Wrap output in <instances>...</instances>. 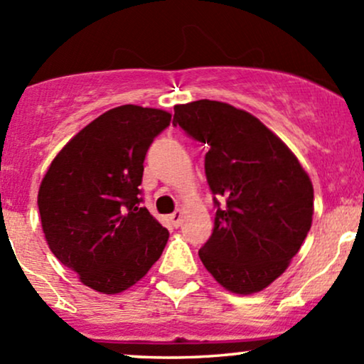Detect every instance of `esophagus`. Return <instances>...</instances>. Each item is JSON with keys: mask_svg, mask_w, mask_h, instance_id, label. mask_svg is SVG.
<instances>
[{"mask_svg": "<svg viewBox=\"0 0 364 364\" xmlns=\"http://www.w3.org/2000/svg\"><path fill=\"white\" fill-rule=\"evenodd\" d=\"M181 220H183V212L181 210H174L173 214L169 215V223L174 225V228H178L179 224H181Z\"/></svg>", "mask_w": 364, "mask_h": 364, "instance_id": "1", "label": "esophagus"}]
</instances>
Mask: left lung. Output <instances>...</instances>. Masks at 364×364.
<instances>
[{"label": "left lung", "mask_w": 364, "mask_h": 364, "mask_svg": "<svg viewBox=\"0 0 364 364\" xmlns=\"http://www.w3.org/2000/svg\"><path fill=\"white\" fill-rule=\"evenodd\" d=\"M173 124L208 147L205 176L217 212L200 260L228 291L265 289L310 231V178L279 136L235 106L208 99L181 104Z\"/></svg>", "instance_id": "left-lung-1"}]
</instances>
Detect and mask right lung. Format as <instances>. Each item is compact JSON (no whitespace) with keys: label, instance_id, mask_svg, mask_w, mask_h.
Here are the masks:
<instances>
[{"label":"right lung","instance_id":"1","mask_svg":"<svg viewBox=\"0 0 364 364\" xmlns=\"http://www.w3.org/2000/svg\"><path fill=\"white\" fill-rule=\"evenodd\" d=\"M171 123L162 109L127 104L95 118L54 157L37 205L49 248L104 294L139 282L169 232L141 207L144 161Z\"/></svg>","mask_w":364,"mask_h":364}]
</instances>
